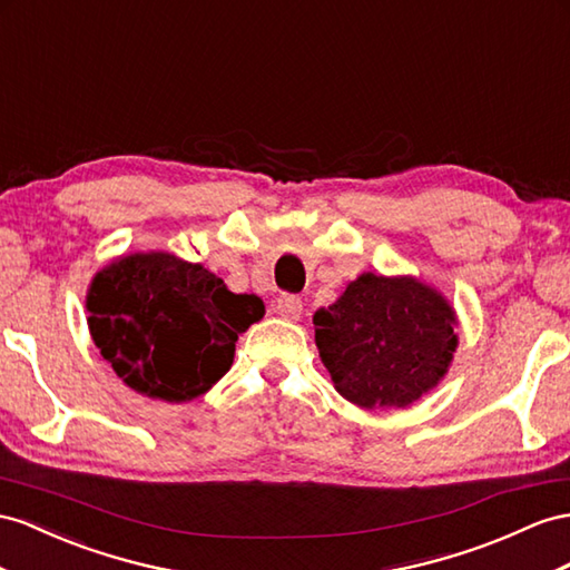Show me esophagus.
I'll return each mask as SVG.
<instances>
[{
    "label": "esophagus",
    "mask_w": 570,
    "mask_h": 570,
    "mask_svg": "<svg viewBox=\"0 0 570 570\" xmlns=\"http://www.w3.org/2000/svg\"><path fill=\"white\" fill-rule=\"evenodd\" d=\"M276 313H279L284 320H288V323H296V320H301V313H303V303L298 296H279V301H276Z\"/></svg>",
    "instance_id": "34e87169"
}]
</instances>
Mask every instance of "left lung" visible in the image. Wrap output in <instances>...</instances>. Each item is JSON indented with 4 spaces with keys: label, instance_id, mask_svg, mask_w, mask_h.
I'll return each instance as SVG.
<instances>
[{
    "label": "left lung",
    "instance_id": "left-lung-1",
    "mask_svg": "<svg viewBox=\"0 0 570 570\" xmlns=\"http://www.w3.org/2000/svg\"><path fill=\"white\" fill-rule=\"evenodd\" d=\"M334 390L361 410L414 404L443 381L458 352V313L416 276L363 272L313 315Z\"/></svg>",
    "mask_w": 570,
    "mask_h": 570
}]
</instances>
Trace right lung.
<instances>
[{
    "label": "right lung",
    "mask_w": 570,
    "mask_h": 570,
    "mask_svg": "<svg viewBox=\"0 0 570 570\" xmlns=\"http://www.w3.org/2000/svg\"><path fill=\"white\" fill-rule=\"evenodd\" d=\"M89 332L120 381L144 397L189 402L233 366L238 334L265 315L255 294L164 250L127 253L94 274Z\"/></svg>",
    "instance_id": "right-lung-1"
}]
</instances>
